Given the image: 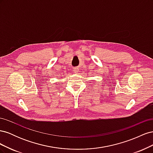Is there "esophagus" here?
<instances>
[{
    "mask_svg": "<svg viewBox=\"0 0 153 153\" xmlns=\"http://www.w3.org/2000/svg\"><path fill=\"white\" fill-rule=\"evenodd\" d=\"M78 71H79V69H78V68H75L73 69V72L75 73H77L78 72Z\"/></svg>",
    "mask_w": 153,
    "mask_h": 153,
    "instance_id": "34e87169",
    "label": "esophagus"
}]
</instances>
